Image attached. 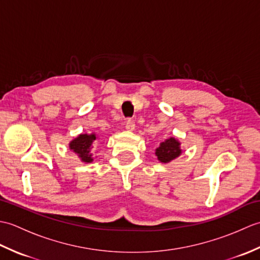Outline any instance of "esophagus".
<instances>
[{
    "label": "esophagus",
    "mask_w": 260,
    "mask_h": 260,
    "mask_svg": "<svg viewBox=\"0 0 260 260\" xmlns=\"http://www.w3.org/2000/svg\"><path fill=\"white\" fill-rule=\"evenodd\" d=\"M126 129L129 132H133L135 129V123L132 119H128L126 121Z\"/></svg>",
    "instance_id": "34e87169"
}]
</instances>
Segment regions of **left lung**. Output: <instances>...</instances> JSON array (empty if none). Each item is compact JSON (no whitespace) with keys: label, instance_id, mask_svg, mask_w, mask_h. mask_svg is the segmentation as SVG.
Here are the masks:
<instances>
[{"label":"left lung","instance_id":"8db88e82","mask_svg":"<svg viewBox=\"0 0 260 260\" xmlns=\"http://www.w3.org/2000/svg\"><path fill=\"white\" fill-rule=\"evenodd\" d=\"M180 145L181 143L174 137H170V139L162 142L155 151V155L157 156L158 161L162 163H169L173 161L174 158L179 157L182 153Z\"/></svg>","mask_w":260,"mask_h":260}]
</instances>
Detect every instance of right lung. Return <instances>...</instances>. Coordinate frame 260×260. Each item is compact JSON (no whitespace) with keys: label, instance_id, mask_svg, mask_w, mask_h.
<instances>
[{"label":"right lung","instance_id":"add662e5","mask_svg":"<svg viewBox=\"0 0 260 260\" xmlns=\"http://www.w3.org/2000/svg\"><path fill=\"white\" fill-rule=\"evenodd\" d=\"M97 140L96 134H80L69 143V148L80 157L82 162L90 163L93 161L91 150Z\"/></svg>","mask_w":260,"mask_h":260}]
</instances>
